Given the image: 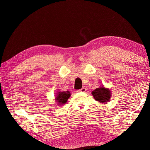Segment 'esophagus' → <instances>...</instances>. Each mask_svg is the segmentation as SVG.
I'll list each match as a JSON object with an SVG mask.
<instances>
[{"label":"esophagus","instance_id":"34e87169","mask_svg":"<svg viewBox=\"0 0 150 150\" xmlns=\"http://www.w3.org/2000/svg\"><path fill=\"white\" fill-rule=\"evenodd\" d=\"M86 88L84 87L82 88L81 89L78 91V92H86Z\"/></svg>","mask_w":150,"mask_h":150}]
</instances>
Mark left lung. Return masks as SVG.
I'll use <instances>...</instances> for the list:
<instances>
[{"label":"left lung","instance_id":"obj_1","mask_svg":"<svg viewBox=\"0 0 150 150\" xmlns=\"http://www.w3.org/2000/svg\"><path fill=\"white\" fill-rule=\"evenodd\" d=\"M91 94L95 100L101 104H107L111 99V91L110 89L105 88L104 86H99V88L94 89Z\"/></svg>","mask_w":150,"mask_h":150}]
</instances>
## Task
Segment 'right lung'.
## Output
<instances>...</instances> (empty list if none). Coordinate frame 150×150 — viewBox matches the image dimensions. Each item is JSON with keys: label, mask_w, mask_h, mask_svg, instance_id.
I'll list each match as a JSON object with an SVG mask.
<instances>
[{"label": "right lung", "mask_w": 150, "mask_h": 150, "mask_svg": "<svg viewBox=\"0 0 150 150\" xmlns=\"http://www.w3.org/2000/svg\"><path fill=\"white\" fill-rule=\"evenodd\" d=\"M71 94L69 91H57L56 97H55V101L57 103V104L59 106H62L65 104L68 99L71 96Z\"/></svg>", "instance_id": "obj_1"}]
</instances>
